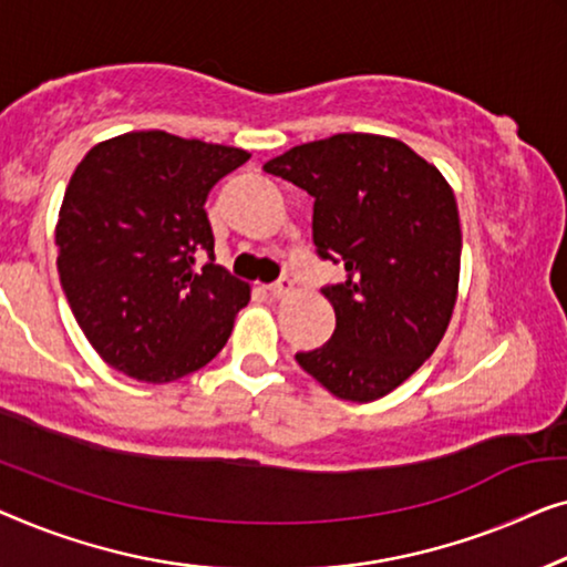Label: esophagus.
I'll use <instances>...</instances> for the list:
<instances>
[{
	"label": "esophagus",
	"mask_w": 567,
	"mask_h": 567,
	"mask_svg": "<svg viewBox=\"0 0 567 567\" xmlns=\"http://www.w3.org/2000/svg\"><path fill=\"white\" fill-rule=\"evenodd\" d=\"M267 290L272 292L275 298H285V295H292L295 292V282L290 280V277H282V280H277L275 285H269Z\"/></svg>",
	"instance_id": "1"
}]
</instances>
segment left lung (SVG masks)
Masks as SVG:
<instances>
[{
  "label": "left lung",
  "mask_w": 567,
  "mask_h": 567,
  "mask_svg": "<svg viewBox=\"0 0 567 567\" xmlns=\"http://www.w3.org/2000/svg\"><path fill=\"white\" fill-rule=\"evenodd\" d=\"M267 174L313 197V244L347 280L323 287L337 329L295 360L331 395L370 403L440 347L460 285L462 230L442 172L403 141L337 133L285 151Z\"/></svg>",
  "instance_id": "left-lung-1"
}]
</instances>
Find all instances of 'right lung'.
<instances>
[{
	"mask_svg": "<svg viewBox=\"0 0 567 567\" xmlns=\"http://www.w3.org/2000/svg\"><path fill=\"white\" fill-rule=\"evenodd\" d=\"M249 156L135 131L97 143L71 174L55 223L61 287L90 344L127 378L179 380L226 347L251 287L215 265L205 200Z\"/></svg>",
	"mask_w": 567,
	"mask_h": 567,
	"instance_id": "add662e5",
	"label": "right lung"
}]
</instances>
